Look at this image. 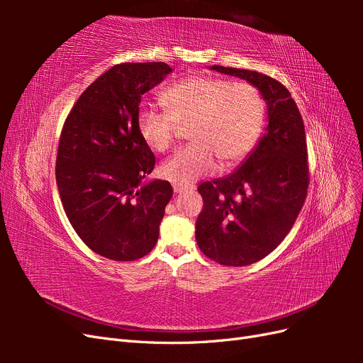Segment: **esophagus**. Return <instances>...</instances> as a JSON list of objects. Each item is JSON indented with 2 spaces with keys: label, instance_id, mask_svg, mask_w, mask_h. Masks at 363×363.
<instances>
[{
  "label": "esophagus",
  "instance_id": "34e87169",
  "mask_svg": "<svg viewBox=\"0 0 363 363\" xmlns=\"http://www.w3.org/2000/svg\"><path fill=\"white\" fill-rule=\"evenodd\" d=\"M172 189L175 194H182L184 191H191L194 189V186H188V184H180V183H174L172 184Z\"/></svg>",
  "mask_w": 363,
  "mask_h": 363
}]
</instances>
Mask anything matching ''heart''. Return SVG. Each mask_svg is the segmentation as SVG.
I'll return each mask as SVG.
<instances>
[{
  "label": "heart",
  "instance_id": "1",
  "mask_svg": "<svg viewBox=\"0 0 363 363\" xmlns=\"http://www.w3.org/2000/svg\"><path fill=\"white\" fill-rule=\"evenodd\" d=\"M167 112L144 108L138 115L139 135L156 152L168 151L180 127L191 125L192 144L162 163L160 175L191 184L212 174L218 160L233 167L256 145L265 116V104L256 86L216 77H189L160 95Z\"/></svg>",
  "mask_w": 363,
  "mask_h": 363
}]
</instances>
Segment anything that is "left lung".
<instances>
[{"label":"left lung","instance_id":"left-lung-1","mask_svg":"<svg viewBox=\"0 0 363 363\" xmlns=\"http://www.w3.org/2000/svg\"><path fill=\"white\" fill-rule=\"evenodd\" d=\"M211 69L256 86L268 108L267 131L242 164L199 186L204 204L195 224L196 244L219 265L247 267L280 245L304 204V124L291 92L269 75L221 65Z\"/></svg>","mask_w":363,"mask_h":363}]
</instances>
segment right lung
<instances>
[{
    "label": "right lung",
    "mask_w": 363,
    "mask_h": 363,
    "mask_svg": "<svg viewBox=\"0 0 363 363\" xmlns=\"http://www.w3.org/2000/svg\"><path fill=\"white\" fill-rule=\"evenodd\" d=\"M172 69L163 62L119 63L87 86L65 121L56 182L71 225L96 255L147 256L159 239L167 180L144 183L156 157L139 135L140 96Z\"/></svg>",
    "instance_id": "1"
}]
</instances>
